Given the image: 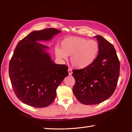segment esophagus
<instances>
[{
	"mask_svg": "<svg viewBox=\"0 0 132 132\" xmlns=\"http://www.w3.org/2000/svg\"><path fill=\"white\" fill-rule=\"evenodd\" d=\"M68 73H69V75H72V73H73L72 70H71V69H70V68H69V69H68Z\"/></svg>",
	"mask_w": 132,
	"mask_h": 132,
	"instance_id": "1",
	"label": "esophagus"
}]
</instances>
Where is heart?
<instances>
[{
    "mask_svg": "<svg viewBox=\"0 0 132 132\" xmlns=\"http://www.w3.org/2000/svg\"><path fill=\"white\" fill-rule=\"evenodd\" d=\"M61 46L62 48H55L56 56L67 59L68 55H71V65L78 69H84L92 64L97 57L99 50L98 44L96 41L79 37L65 38L62 41Z\"/></svg>",
    "mask_w": 132,
    "mask_h": 132,
    "instance_id": "heart-1",
    "label": "heart"
}]
</instances>
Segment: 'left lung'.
I'll return each instance as SVG.
<instances>
[{"instance_id": "1", "label": "left lung", "mask_w": 132, "mask_h": 132, "mask_svg": "<svg viewBox=\"0 0 132 132\" xmlns=\"http://www.w3.org/2000/svg\"><path fill=\"white\" fill-rule=\"evenodd\" d=\"M98 41V55L93 63L84 69L73 70L75 80L73 91L84 105H96L110 97L115 91L119 75L120 63L114 46L101 36Z\"/></svg>"}]
</instances>
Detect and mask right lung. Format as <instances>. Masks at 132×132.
<instances>
[{"label":"right lung","instance_id":"add662e5","mask_svg":"<svg viewBox=\"0 0 132 132\" xmlns=\"http://www.w3.org/2000/svg\"><path fill=\"white\" fill-rule=\"evenodd\" d=\"M61 31L49 28L34 31L20 41L9 63V74L14 93L23 103L42 108L51 105L56 89L68 75V67L57 64L38 41L51 40Z\"/></svg>","mask_w":132,"mask_h":132}]
</instances>
